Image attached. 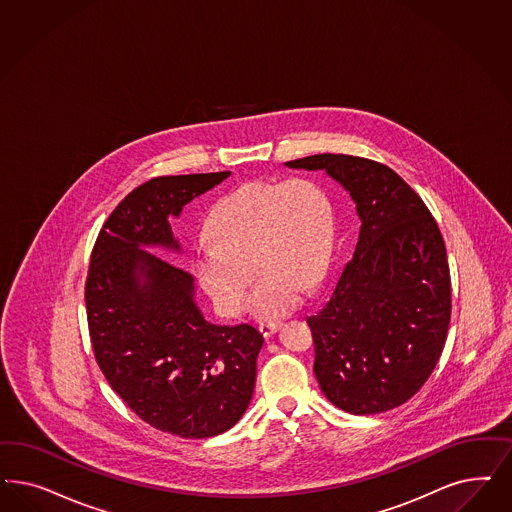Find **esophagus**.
<instances>
[{"mask_svg":"<svg viewBox=\"0 0 512 512\" xmlns=\"http://www.w3.org/2000/svg\"><path fill=\"white\" fill-rule=\"evenodd\" d=\"M278 327H280L278 321H265V323H259V333L268 338L278 331Z\"/></svg>","mask_w":512,"mask_h":512,"instance_id":"34e87169","label":"esophagus"}]
</instances>
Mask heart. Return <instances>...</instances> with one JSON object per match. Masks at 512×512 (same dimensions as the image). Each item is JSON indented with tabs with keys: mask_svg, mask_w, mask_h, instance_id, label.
<instances>
[{
	"mask_svg": "<svg viewBox=\"0 0 512 512\" xmlns=\"http://www.w3.org/2000/svg\"><path fill=\"white\" fill-rule=\"evenodd\" d=\"M333 234V206L316 181H249L213 206L208 236L194 247V272L215 308L236 318L249 304L255 263L261 276L253 312L280 318L299 304L306 287L323 280Z\"/></svg>",
	"mask_w": 512,
	"mask_h": 512,
	"instance_id": "b5f03b06",
	"label": "heart"
}]
</instances>
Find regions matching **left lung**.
<instances>
[{"instance_id":"1","label":"left lung","mask_w":512,"mask_h":512,"mask_svg":"<svg viewBox=\"0 0 512 512\" xmlns=\"http://www.w3.org/2000/svg\"><path fill=\"white\" fill-rule=\"evenodd\" d=\"M285 164L325 170L352 194L361 219L331 299L308 318L319 388L350 414L401 406L437 367L450 325L452 285L439 225L386 164L333 153Z\"/></svg>"}]
</instances>
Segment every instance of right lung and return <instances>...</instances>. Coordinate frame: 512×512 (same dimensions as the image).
Wrapping results in <instances>:
<instances>
[{"instance_id":"add662e5","label":"right lung","mask_w":512,"mask_h":512,"mask_svg":"<svg viewBox=\"0 0 512 512\" xmlns=\"http://www.w3.org/2000/svg\"><path fill=\"white\" fill-rule=\"evenodd\" d=\"M230 172L145 181L107 217L90 255L85 302L96 363L143 422L183 439L225 433L253 397L263 335L213 325L193 276L141 247L179 249L170 215Z\"/></svg>"}]
</instances>
